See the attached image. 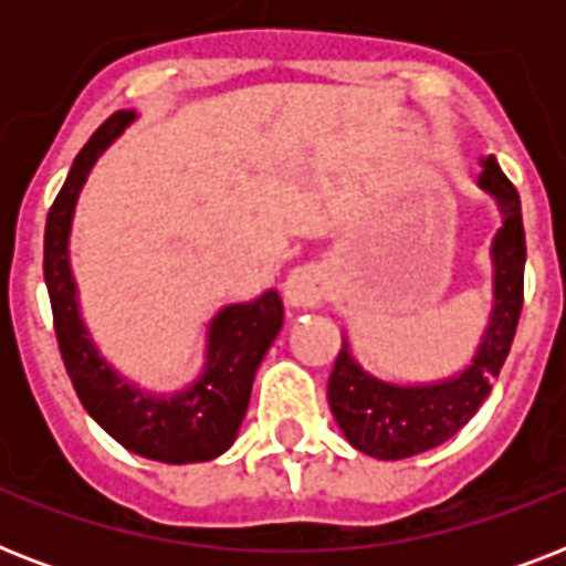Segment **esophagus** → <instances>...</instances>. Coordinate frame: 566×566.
Returning <instances> with one entry per match:
<instances>
[{"label": "esophagus", "instance_id": "esophagus-1", "mask_svg": "<svg viewBox=\"0 0 566 566\" xmlns=\"http://www.w3.org/2000/svg\"><path fill=\"white\" fill-rule=\"evenodd\" d=\"M326 273L314 264L296 266V270L287 275V282L282 284V296L291 308H314V305H319V302L326 300Z\"/></svg>", "mask_w": 566, "mask_h": 566}]
</instances>
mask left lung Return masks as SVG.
<instances>
[{"label": "left lung", "instance_id": "8db88e82", "mask_svg": "<svg viewBox=\"0 0 566 566\" xmlns=\"http://www.w3.org/2000/svg\"><path fill=\"white\" fill-rule=\"evenodd\" d=\"M479 188L496 199L502 226L491 247L493 311L473 361L443 381L396 385L364 370L346 340L337 353L335 370L328 376V405L346 440L364 455L399 461L447 443L482 408L493 378L500 376L502 364L509 358L523 311L526 231L517 188L500 170L493 155L482 161Z\"/></svg>", "mask_w": 566, "mask_h": 566}]
</instances>
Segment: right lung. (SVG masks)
Returning a JSON list of instances; mask_svg holds the SVG:
<instances>
[{"instance_id": "add662e5", "label": "right lung", "mask_w": 566, "mask_h": 566, "mask_svg": "<svg viewBox=\"0 0 566 566\" xmlns=\"http://www.w3.org/2000/svg\"><path fill=\"white\" fill-rule=\"evenodd\" d=\"M132 119V111H117L93 132L49 208L43 279L52 302L57 349L84 411L128 452L164 464L211 461L238 438L258 367L282 332L284 308L273 287L252 302L226 305L208 326L202 373L193 385L172 396H155L132 385L102 358L78 311V287L70 270V229L93 164Z\"/></svg>"}]
</instances>
